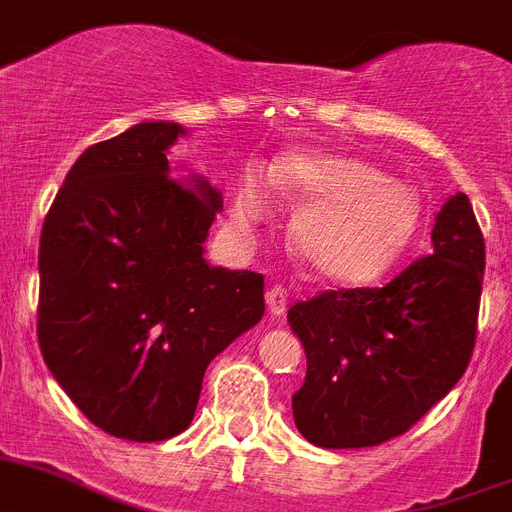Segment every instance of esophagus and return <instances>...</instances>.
Masks as SVG:
<instances>
[{
    "mask_svg": "<svg viewBox=\"0 0 512 512\" xmlns=\"http://www.w3.org/2000/svg\"><path fill=\"white\" fill-rule=\"evenodd\" d=\"M266 308L272 313L274 318L285 316L287 310V290L282 285H274L272 290L266 292Z\"/></svg>",
    "mask_w": 512,
    "mask_h": 512,
    "instance_id": "34e87169",
    "label": "esophagus"
}]
</instances>
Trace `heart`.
<instances>
[{"instance_id": "b5f03b06", "label": "heart", "mask_w": 512, "mask_h": 512, "mask_svg": "<svg viewBox=\"0 0 512 512\" xmlns=\"http://www.w3.org/2000/svg\"><path fill=\"white\" fill-rule=\"evenodd\" d=\"M277 186L300 204L292 222V246L313 277L331 285L362 287L386 277L412 248L422 225V199L412 183L386 170L321 150H290L274 173L251 163L233 196L240 227L261 222Z\"/></svg>"}]
</instances>
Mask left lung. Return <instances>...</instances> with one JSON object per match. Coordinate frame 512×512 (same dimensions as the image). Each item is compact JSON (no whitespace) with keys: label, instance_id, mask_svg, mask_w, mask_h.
I'll use <instances>...</instances> for the list:
<instances>
[{"label":"left lung","instance_id":"1","mask_svg":"<svg viewBox=\"0 0 512 512\" xmlns=\"http://www.w3.org/2000/svg\"><path fill=\"white\" fill-rule=\"evenodd\" d=\"M484 238L469 196L443 204L432 256L386 287L331 290L292 305L308 357L292 417L318 448H370L406 432L451 391L474 352Z\"/></svg>","mask_w":512,"mask_h":512}]
</instances>
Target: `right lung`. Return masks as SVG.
Returning a JSON list of instances; mask_svg holds the SVG:
<instances>
[{
    "mask_svg": "<svg viewBox=\"0 0 512 512\" xmlns=\"http://www.w3.org/2000/svg\"><path fill=\"white\" fill-rule=\"evenodd\" d=\"M183 134L142 121L87 147L38 251L43 360L95 427L134 443L186 430L209 362L264 316L261 274L204 259L222 194L170 173Z\"/></svg>",
    "mask_w": 512,
    "mask_h": 512,
    "instance_id": "1",
    "label": "right lung"
}]
</instances>
